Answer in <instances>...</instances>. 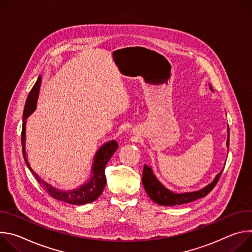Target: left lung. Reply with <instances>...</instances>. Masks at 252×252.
<instances>
[{"mask_svg": "<svg viewBox=\"0 0 252 252\" xmlns=\"http://www.w3.org/2000/svg\"><path fill=\"white\" fill-rule=\"evenodd\" d=\"M212 91L211 86L209 87ZM226 147H229V128L227 127V140H226ZM223 171V168L221 171L214 177L213 181L204 187L203 189L196 190V191H190V192H183V193H176L168 189H166L159 181L157 178V176L154 174L153 168L147 164L143 165L142 170V185L145 188L147 193L151 197L152 200L157 202L159 205H165V206H172V205H178L184 204L188 202L194 201L198 198H201L203 196H206L213 188L217 186L219 179Z\"/></svg>", "mask_w": 252, "mask_h": 252, "instance_id": "8db88e82", "label": "left lung"}]
</instances>
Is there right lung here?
I'll return each instance as SVG.
<instances>
[{
	"label": "right lung",
	"instance_id": "right-lung-1",
	"mask_svg": "<svg viewBox=\"0 0 252 252\" xmlns=\"http://www.w3.org/2000/svg\"><path fill=\"white\" fill-rule=\"evenodd\" d=\"M41 77L38 78L37 83L34 84L32 89L31 90L28 98L26 100L25 109H24V115H23V128H22V150H23V156L25 158V161L29 167V169L32 172L34 177L37 178V181L40 183L42 188L54 198L69 203L74 205H82L86 203H90L94 201L101 193L105 187V174L104 169L106 163L109 162L113 155L118 150L119 146L118 142L114 139L111 141L105 142L102 145L95 153L93 165H92V175L85 182L83 185H81L79 188L74 189L71 190H61L53 187L52 185L46 183L42 177H40L37 173H35L29 161H28V156L26 153V124L27 119L34 112L35 107H37V100L40 93L41 88Z\"/></svg>",
	"mask_w": 252,
	"mask_h": 252
}]
</instances>
